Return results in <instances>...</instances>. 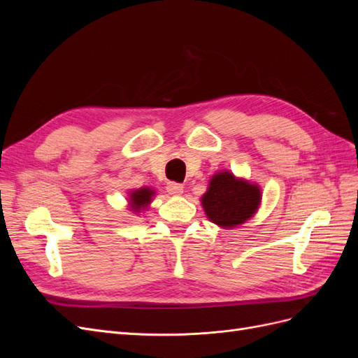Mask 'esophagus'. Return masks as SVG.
Returning a JSON list of instances; mask_svg holds the SVG:
<instances>
[{
	"label": "esophagus",
	"mask_w": 358,
	"mask_h": 358,
	"mask_svg": "<svg viewBox=\"0 0 358 358\" xmlns=\"http://www.w3.org/2000/svg\"><path fill=\"white\" fill-rule=\"evenodd\" d=\"M167 192L170 194V196H180V194L183 192V185L182 183H176V182H169Z\"/></svg>",
	"instance_id": "obj_1"
}]
</instances>
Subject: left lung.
I'll list each match as a JSON object with an SVG mask.
<instances>
[{
  "mask_svg": "<svg viewBox=\"0 0 358 358\" xmlns=\"http://www.w3.org/2000/svg\"><path fill=\"white\" fill-rule=\"evenodd\" d=\"M262 189L258 183L236 178L231 171L215 173L208 191L201 196V206L209 221L221 229H234L245 224L259 209Z\"/></svg>",
  "mask_w": 358,
  "mask_h": 358,
  "instance_id": "1",
  "label": "left lung"
}]
</instances>
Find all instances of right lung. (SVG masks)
<instances>
[{
	"label": "right lung",
	"instance_id": "add662e5",
	"mask_svg": "<svg viewBox=\"0 0 358 358\" xmlns=\"http://www.w3.org/2000/svg\"><path fill=\"white\" fill-rule=\"evenodd\" d=\"M154 197H155V189L149 187L131 189L128 192V208L136 215L142 213L149 208V204L152 203Z\"/></svg>",
	"mask_w": 358,
	"mask_h": 358
}]
</instances>
